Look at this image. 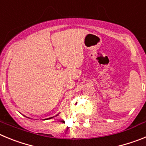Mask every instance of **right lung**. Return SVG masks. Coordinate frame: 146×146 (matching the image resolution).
Returning a JSON list of instances; mask_svg holds the SVG:
<instances>
[{"instance_id":"right-lung-1","label":"right lung","mask_w":146,"mask_h":146,"mask_svg":"<svg viewBox=\"0 0 146 146\" xmlns=\"http://www.w3.org/2000/svg\"><path fill=\"white\" fill-rule=\"evenodd\" d=\"M58 115H59V113H58V114H57V115H55V116H58ZM27 118H28V117H27ZM54 118V116H53V117H51V118H47V119H51V118ZM47 119H44V120H47Z\"/></svg>"}]
</instances>
